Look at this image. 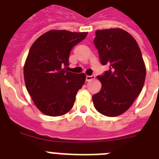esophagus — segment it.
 <instances>
[{
  "instance_id": "esophagus-1",
  "label": "esophagus",
  "mask_w": 159,
  "mask_h": 159,
  "mask_svg": "<svg viewBox=\"0 0 159 159\" xmlns=\"http://www.w3.org/2000/svg\"><path fill=\"white\" fill-rule=\"evenodd\" d=\"M95 78V75H92V76H87L86 77V81L87 82H90V81H92V79H94Z\"/></svg>"
}]
</instances>
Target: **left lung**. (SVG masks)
Segmentation results:
<instances>
[{"mask_svg":"<svg viewBox=\"0 0 159 159\" xmlns=\"http://www.w3.org/2000/svg\"><path fill=\"white\" fill-rule=\"evenodd\" d=\"M94 44L102 64H108L110 68L97 76L102 89L92 96L93 104L104 116H120L133 104L144 84L146 68L140 48L121 29L97 30Z\"/></svg>","mask_w":159,"mask_h":159,"instance_id":"obj_1","label":"left lung"}]
</instances>
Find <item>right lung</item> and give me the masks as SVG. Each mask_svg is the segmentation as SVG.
Segmentation results:
<instances>
[{
    "label": "right lung",
    "mask_w": 159,
    "mask_h": 159,
    "mask_svg": "<svg viewBox=\"0 0 159 159\" xmlns=\"http://www.w3.org/2000/svg\"><path fill=\"white\" fill-rule=\"evenodd\" d=\"M87 35V32L50 30L31 46L24 67L25 82L34 103L44 115L62 116L72 108L86 75L66 68L72 48Z\"/></svg>",
    "instance_id": "right-lung-1"
}]
</instances>
